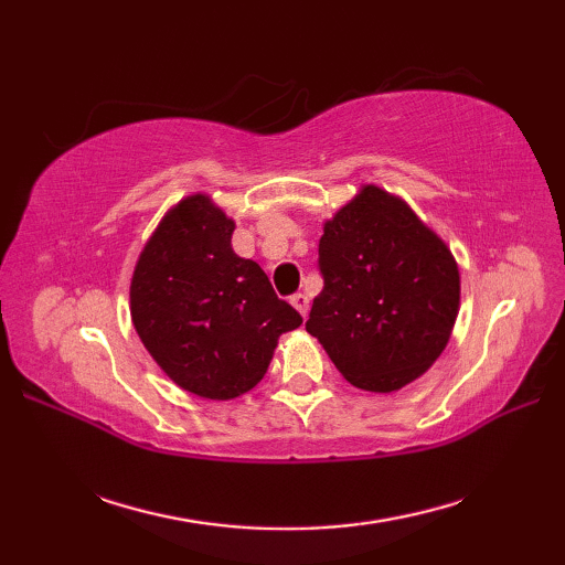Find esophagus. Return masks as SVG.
I'll return each mask as SVG.
<instances>
[{
	"label": "esophagus",
	"instance_id": "obj_1",
	"mask_svg": "<svg viewBox=\"0 0 565 565\" xmlns=\"http://www.w3.org/2000/svg\"><path fill=\"white\" fill-rule=\"evenodd\" d=\"M291 306L298 310V313H301V316L306 318V316H308V308H310L308 294H301V291L294 294V296H291Z\"/></svg>",
	"mask_w": 565,
	"mask_h": 565
}]
</instances>
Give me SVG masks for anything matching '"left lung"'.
I'll return each instance as SVG.
<instances>
[{"label":"left lung","mask_w":565,"mask_h":565,"mask_svg":"<svg viewBox=\"0 0 565 565\" xmlns=\"http://www.w3.org/2000/svg\"><path fill=\"white\" fill-rule=\"evenodd\" d=\"M318 269L306 330L352 386L391 393L435 364L459 313V269L401 199L364 186L326 223Z\"/></svg>","instance_id":"left-lung-1"}]
</instances>
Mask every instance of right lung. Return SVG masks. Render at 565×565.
Returning <instances> with one entry per match:
<instances>
[{"instance_id":"add662e5","label":"right lung","mask_w":565,"mask_h":565,"mask_svg":"<svg viewBox=\"0 0 565 565\" xmlns=\"http://www.w3.org/2000/svg\"><path fill=\"white\" fill-rule=\"evenodd\" d=\"M233 231L209 196H189L164 215L130 281L146 350L177 386L211 401L255 388L279 334L303 322L257 262L235 255Z\"/></svg>"}]
</instances>
